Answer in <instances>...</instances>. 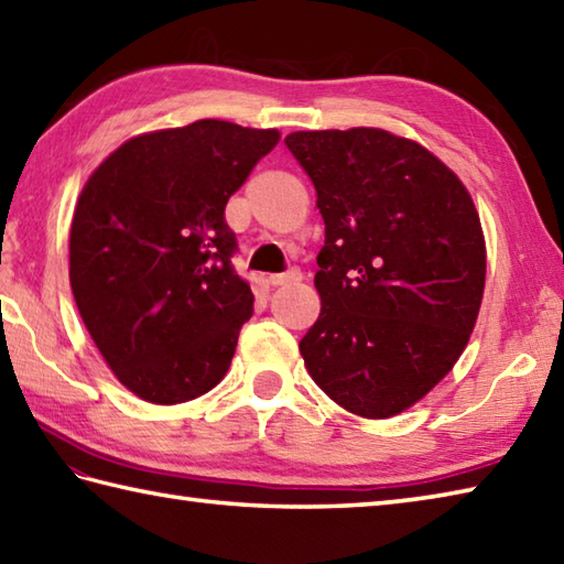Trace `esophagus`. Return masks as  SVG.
Instances as JSON below:
<instances>
[{"mask_svg":"<svg viewBox=\"0 0 564 564\" xmlns=\"http://www.w3.org/2000/svg\"><path fill=\"white\" fill-rule=\"evenodd\" d=\"M269 285H289V283H295L301 281V271H285V273H271L269 275Z\"/></svg>","mask_w":564,"mask_h":564,"instance_id":"1","label":"esophagus"}]
</instances>
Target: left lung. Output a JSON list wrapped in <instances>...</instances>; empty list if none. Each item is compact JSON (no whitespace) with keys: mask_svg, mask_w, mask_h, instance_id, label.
<instances>
[{"mask_svg":"<svg viewBox=\"0 0 564 564\" xmlns=\"http://www.w3.org/2000/svg\"><path fill=\"white\" fill-rule=\"evenodd\" d=\"M285 147L325 219L305 367L349 413L391 417L467 347L487 279L479 215L443 161L383 129L295 131Z\"/></svg>","mask_w":564,"mask_h":564,"instance_id":"obj_1","label":"left lung"}]
</instances>
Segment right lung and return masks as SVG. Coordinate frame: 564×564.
I'll list each match as a JSON object with an SVG mask.
<instances>
[{
    "instance_id": "obj_1",
    "label": "right lung",
    "mask_w": 564,
    "mask_h": 564,
    "mask_svg": "<svg viewBox=\"0 0 564 564\" xmlns=\"http://www.w3.org/2000/svg\"><path fill=\"white\" fill-rule=\"evenodd\" d=\"M275 129L200 119L129 139L85 183L70 227V289L117 379L159 405L223 381L249 283L231 267L225 207Z\"/></svg>"
}]
</instances>
